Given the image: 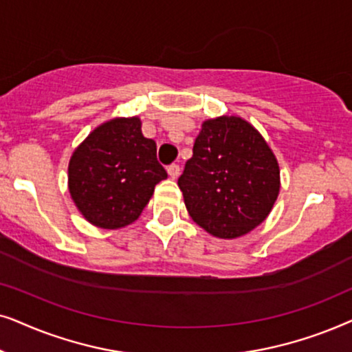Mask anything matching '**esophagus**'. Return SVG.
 Segmentation results:
<instances>
[{
	"label": "esophagus",
	"mask_w": 352,
	"mask_h": 352,
	"mask_svg": "<svg viewBox=\"0 0 352 352\" xmlns=\"http://www.w3.org/2000/svg\"><path fill=\"white\" fill-rule=\"evenodd\" d=\"M167 172L172 179H177V177L180 175V166L179 164H170V166L167 167Z\"/></svg>",
	"instance_id": "esophagus-1"
}]
</instances>
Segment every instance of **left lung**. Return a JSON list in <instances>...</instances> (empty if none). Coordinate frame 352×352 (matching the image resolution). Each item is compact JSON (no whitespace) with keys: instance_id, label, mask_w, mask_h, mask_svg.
<instances>
[{"instance_id":"obj_1","label":"left lung","mask_w":352,"mask_h":352,"mask_svg":"<svg viewBox=\"0 0 352 352\" xmlns=\"http://www.w3.org/2000/svg\"><path fill=\"white\" fill-rule=\"evenodd\" d=\"M188 214L219 238L251 232L278 196L277 159L261 133L240 117L206 120L179 179Z\"/></svg>"}]
</instances>
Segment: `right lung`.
Masks as SVG:
<instances>
[{
    "mask_svg": "<svg viewBox=\"0 0 352 352\" xmlns=\"http://www.w3.org/2000/svg\"><path fill=\"white\" fill-rule=\"evenodd\" d=\"M164 179L167 172L156 157V143L143 137L138 117L100 125L69 164L72 199L88 222L101 228L135 222Z\"/></svg>",
    "mask_w": 352,
    "mask_h": 352,
    "instance_id": "1",
    "label": "right lung"
}]
</instances>
